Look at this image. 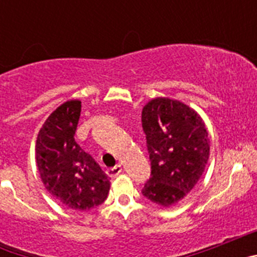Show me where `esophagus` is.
Returning <instances> with one entry per match:
<instances>
[{"label": "esophagus", "mask_w": 257, "mask_h": 257, "mask_svg": "<svg viewBox=\"0 0 257 257\" xmlns=\"http://www.w3.org/2000/svg\"><path fill=\"white\" fill-rule=\"evenodd\" d=\"M122 172V166L121 165H115L114 167H110V169L106 170V174L110 176V178H115L118 175Z\"/></svg>", "instance_id": "34e87169"}]
</instances>
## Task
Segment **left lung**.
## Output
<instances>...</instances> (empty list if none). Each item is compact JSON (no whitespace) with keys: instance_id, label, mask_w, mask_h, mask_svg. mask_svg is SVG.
Instances as JSON below:
<instances>
[{"instance_id":"obj_1","label":"left lung","mask_w":257,"mask_h":257,"mask_svg":"<svg viewBox=\"0 0 257 257\" xmlns=\"http://www.w3.org/2000/svg\"><path fill=\"white\" fill-rule=\"evenodd\" d=\"M151 178L142 193L169 207L194 188L210 154V139L197 112L180 101L158 97L143 108Z\"/></svg>"}]
</instances>
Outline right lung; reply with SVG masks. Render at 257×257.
Returning <instances> with one entry per match:
<instances>
[{"instance_id":"right-lung-1","label":"right lung","mask_w":257,"mask_h":257,"mask_svg":"<svg viewBox=\"0 0 257 257\" xmlns=\"http://www.w3.org/2000/svg\"><path fill=\"white\" fill-rule=\"evenodd\" d=\"M79 115L78 100L50 114L38 133L36 162L50 194L72 210L87 211L105 201L110 178L74 140Z\"/></svg>"}]
</instances>
